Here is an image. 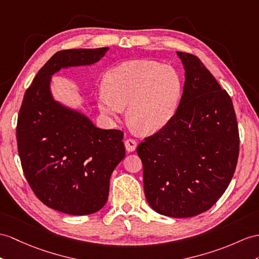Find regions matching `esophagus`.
Here are the masks:
<instances>
[{
	"label": "esophagus",
	"instance_id": "esophagus-1",
	"mask_svg": "<svg viewBox=\"0 0 259 259\" xmlns=\"http://www.w3.org/2000/svg\"><path fill=\"white\" fill-rule=\"evenodd\" d=\"M124 144H125L126 150L130 151V153H131V151H134L136 149V146H137V143L134 140H132V138H128V140H126Z\"/></svg>",
	"mask_w": 259,
	"mask_h": 259
}]
</instances>
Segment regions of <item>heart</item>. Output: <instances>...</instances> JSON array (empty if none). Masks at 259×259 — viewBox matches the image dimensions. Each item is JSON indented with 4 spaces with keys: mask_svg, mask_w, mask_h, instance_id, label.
<instances>
[{
    "mask_svg": "<svg viewBox=\"0 0 259 259\" xmlns=\"http://www.w3.org/2000/svg\"><path fill=\"white\" fill-rule=\"evenodd\" d=\"M182 97V80L174 68L151 60H130L105 74L98 104L105 115L117 117L127 105L130 123L153 134L171 121Z\"/></svg>",
    "mask_w": 259,
    "mask_h": 259,
    "instance_id": "1",
    "label": "heart"
}]
</instances>
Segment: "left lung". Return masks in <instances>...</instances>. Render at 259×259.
Returning <instances> with one entry per match:
<instances>
[{"instance_id":"1","label":"left lung","mask_w":259,"mask_h":259,"mask_svg":"<svg viewBox=\"0 0 259 259\" xmlns=\"http://www.w3.org/2000/svg\"><path fill=\"white\" fill-rule=\"evenodd\" d=\"M185 68L179 108L165 127L137 146L145 197L170 218L207 211L234 175L239 136L232 100L194 55L177 52Z\"/></svg>"}]
</instances>
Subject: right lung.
Listing matches in <instances>:
<instances>
[{
  "instance_id": "obj_1",
  "label": "right lung",
  "mask_w": 259,
  "mask_h": 259,
  "mask_svg": "<svg viewBox=\"0 0 259 259\" xmlns=\"http://www.w3.org/2000/svg\"><path fill=\"white\" fill-rule=\"evenodd\" d=\"M109 47L56 53L25 92L16 138L25 177L52 209L87 215L108 201L113 170L125 157L123 132L102 130L83 113L56 101L50 90L60 69L91 66Z\"/></svg>"
}]
</instances>
